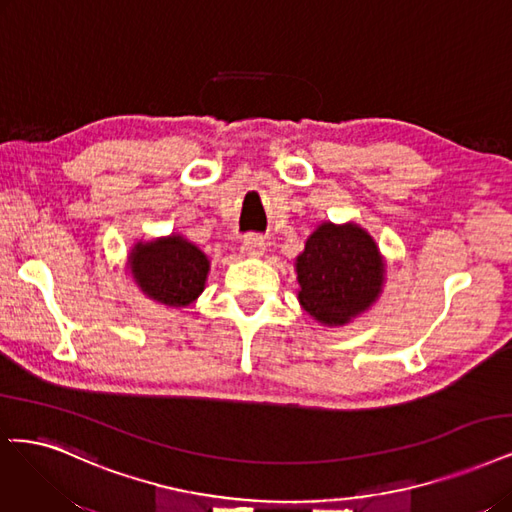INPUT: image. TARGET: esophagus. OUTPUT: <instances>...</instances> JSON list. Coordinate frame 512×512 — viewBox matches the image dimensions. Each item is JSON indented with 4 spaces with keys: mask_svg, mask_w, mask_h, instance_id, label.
Here are the masks:
<instances>
[{
    "mask_svg": "<svg viewBox=\"0 0 512 512\" xmlns=\"http://www.w3.org/2000/svg\"><path fill=\"white\" fill-rule=\"evenodd\" d=\"M264 237L260 235H245L243 243H241V250L245 256H260L264 252Z\"/></svg>",
    "mask_w": 512,
    "mask_h": 512,
    "instance_id": "esophagus-1",
    "label": "esophagus"
}]
</instances>
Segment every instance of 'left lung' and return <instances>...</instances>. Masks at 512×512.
Here are the masks:
<instances>
[{"label":"left lung","mask_w":512,"mask_h":512,"mask_svg":"<svg viewBox=\"0 0 512 512\" xmlns=\"http://www.w3.org/2000/svg\"><path fill=\"white\" fill-rule=\"evenodd\" d=\"M298 301L315 320L345 324L375 303L383 284L377 245L356 224H322L296 258Z\"/></svg>","instance_id":"obj_1"}]
</instances>
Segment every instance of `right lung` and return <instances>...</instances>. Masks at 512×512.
I'll return each mask as SVG.
<instances>
[{"label":"right lung","instance_id":"obj_1","mask_svg":"<svg viewBox=\"0 0 512 512\" xmlns=\"http://www.w3.org/2000/svg\"><path fill=\"white\" fill-rule=\"evenodd\" d=\"M129 267L139 288L154 301L186 307L203 292L209 260L197 245L171 235L146 245L137 243Z\"/></svg>","mask_w":512,"mask_h":512}]
</instances>
